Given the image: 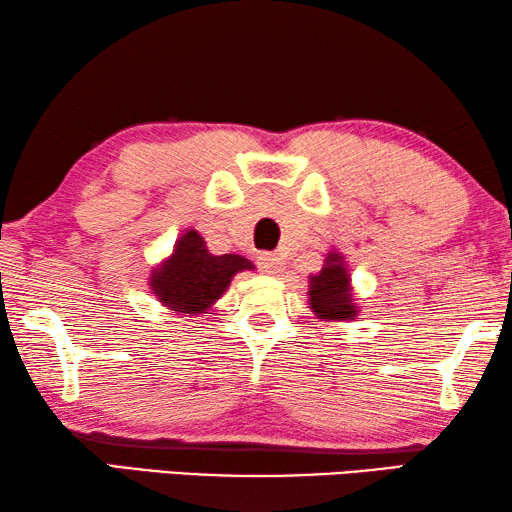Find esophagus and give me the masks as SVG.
Returning a JSON list of instances; mask_svg holds the SVG:
<instances>
[{
    "label": "esophagus",
    "instance_id": "obj_1",
    "mask_svg": "<svg viewBox=\"0 0 512 512\" xmlns=\"http://www.w3.org/2000/svg\"><path fill=\"white\" fill-rule=\"evenodd\" d=\"M258 270L265 274H279L283 270V258L279 254H272V251H263L258 256Z\"/></svg>",
    "mask_w": 512,
    "mask_h": 512
}]
</instances>
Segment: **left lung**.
I'll return each mask as SVG.
<instances>
[{
  "instance_id": "8db88e82",
  "label": "left lung",
  "mask_w": 512,
  "mask_h": 512,
  "mask_svg": "<svg viewBox=\"0 0 512 512\" xmlns=\"http://www.w3.org/2000/svg\"><path fill=\"white\" fill-rule=\"evenodd\" d=\"M311 308L322 320H354L356 306L349 292V274L342 256L329 254L324 270L311 279Z\"/></svg>"
}]
</instances>
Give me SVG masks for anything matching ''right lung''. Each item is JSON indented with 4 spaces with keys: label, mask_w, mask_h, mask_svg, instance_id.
<instances>
[{
    "label": "right lung",
    "mask_w": 512,
    "mask_h": 512,
    "mask_svg": "<svg viewBox=\"0 0 512 512\" xmlns=\"http://www.w3.org/2000/svg\"><path fill=\"white\" fill-rule=\"evenodd\" d=\"M254 270L247 258L238 254L213 256L197 231H188L177 240L172 256L154 270V295L179 313H204L229 286L233 274Z\"/></svg>",
    "instance_id": "obj_1"
}]
</instances>
